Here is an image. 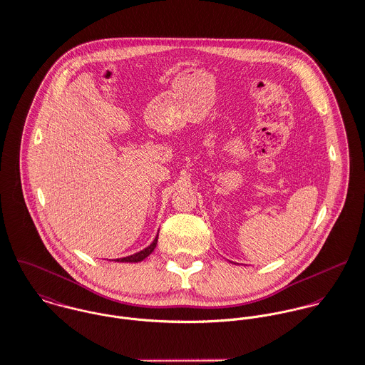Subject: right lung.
<instances>
[{
    "label": "right lung",
    "mask_w": 365,
    "mask_h": 365,
    "mask_svg": "<svg viewBox=\"0 0 365 365\" xmlns=\"http://www.w3.org/2000/svg\"><path fill=\"white\" fill-rule=\"evenodd\" d=\"M157 241H158V234H157V237L154 238V241L150 243L147 247H144V249H141L140 252H135V253H133V255H128V256H124V257L115 259V262H120V263H137V262H141V260H144V259L155 249Z\"/></svg>",
    "instance_id": "right-lung-1"
}]
</instances>
